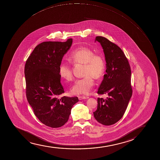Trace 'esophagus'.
<instances>
[{"label":"esophagus","instance_id":"esophagus-1","mask_svg":"<svg viewBox=\"0 0 160 160\" xmlns=\"http://www.w3.org/2000/svg\"><path fill=\"white\" fill-rule=\"evenodd\" d=\"M88 97H85V96H79V97H78V99H79V100L83 99H88Z\"/></svg>","mask_w":160,"mask_h":160}]
</instances>
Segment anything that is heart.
<instances>
[{
    "label": "heart",
    "instance_id": "b5f03b06",
    "mask_svg": "<svg viewBox=\"0 0 160 160\" xmlns=\"http://www.w3.org/2000/svg\"><path fill=\"white\" fill-rule=\"evenodd\" d=\"M69 59L73 63L85 64L83 78L76 80L72 87V92L74 94H87L94 85V79H100L104 74L106 68L105 60L102 57L95 53L89 48L81 47L71 52ZM61 77L70 81L73 79L72 67L68 63L63 62L59 66Z\"/></svg>",
    "mask_w": 160,
    "mask_h": 160
}]
</instances>
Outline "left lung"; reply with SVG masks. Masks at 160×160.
<instances>
[{
    "instance_id": "obj_1",
    "label": "left lung",
    "mask_w": 160,
    "mask_h": 160,
    "mask_svg": "<svg viewBox=\"0 0 160 160\" xmlns=\"http://www.w3.org/2000/svg\"><path fill=\"white\" fill-rule=\"evenodd\" d=\"M96 41L101 44L106 62V73L98 93L107 94L108 97L98 98L94 117L103 125H112L123 117L132 96L131 70L125 54L118 45L101 36L96 37Z\"/></svg>"
}]
</instances>
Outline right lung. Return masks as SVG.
<instances>
[{"instance_id":"right-lung-1","label":"right lung","mask_w":160,"mask_h":160,"mask_svg":"<svg viewBox=\"0 0 160 160\" xmlns=\"http://www.w3.org/2000/svg\"><path fill=\"white\" fill-rule=\"evenodd\" d=\"M72 39L65 42H44L38 45L26 61L24 68L26 96L39 120L57 128L68 121L77 97H61L64 93L61 84L59 66L72 46Z\"/></svg>"}]
</instances>
